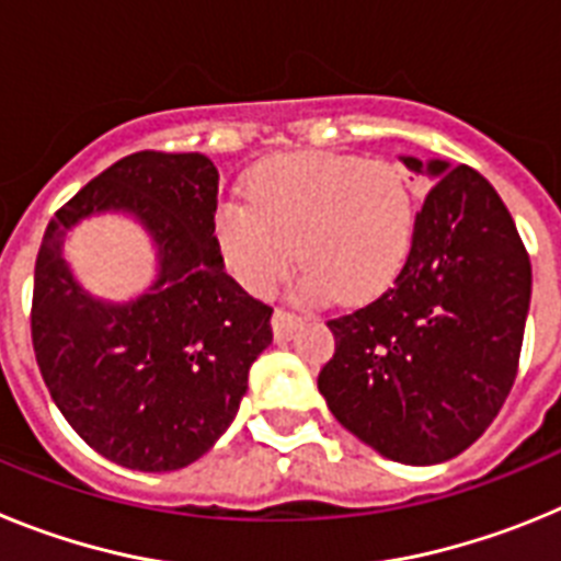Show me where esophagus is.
<instances>
[{
  "label": "esophagus",
  "instance_id": "34e87169",
  "mask_svg": "<svg viewBox=\"0 0 561 561\" xmlns=\"http://www.w3.org/2000/svg\"><path fill=\"white\" fill-rule=\"evenodd\" d=\"M297 323H300V317L286 309H275V314H272V331H275L277 340H289Z\"/></svg>",
  "mask_w": 561,
  "mask_h": 561
}]
</instances>
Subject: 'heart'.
Masks as SVG:
<instances>
[{
    "label": "heart",
    "mask_w": 561,
    "mask_h": 561,
    "mask_svg": "<svg viewBox=\"0 0 561 561\" xmlns=\"http://www.w3.org/2000/svg\"><path fill=\"white\" fill-rule=\"evenodd\" d=\"M247 205L216 213L227 270L252 295H270L295 261L300 295L365 300L401 270L413 244L415 193L393 162L300 151L255 165Z\"/></svg>",
    "instance_id": "obj_1"
}]
</instances>
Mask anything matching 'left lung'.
I'll return each mask as SVG.
<instances>
[{
	"label": "left lung",
	"mask_w": 561,
	"mask_h": 561,
	"mask_svg": "<svg viewBox=\"0 0 561 561\" xmlns=\"http://www.w3.org/2000/svg\"><path fill=\"white\" fill-rule=\"evenodd\" d=\"M399 160L435 182L415 213L410 255L374 304L329 320L336 351L317 388L362 444L433 466L472 447L512 390L531 261L478 171Z\"/></svg>",
	"instance_id": "1"
}]
</instances>
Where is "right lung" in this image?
<instances>
[{
	"label": "right lung",
	"mask_w": 561,
	"mask_h": 561,
	"mask_svg": "<svg viewBox=\"0 0 561 561\" xmlns=\"http://www.w3.org/2000/svg\"><path fill=\"white\" fill-rule=\"evenodd\" d=\"M219 171L205 153H128L47 225L33 280V348L69 427L106 460L173 472L227 433L272 309L225 272L216 241ZM121 211L152 238L158 275L114 305L77 284L66 232Z\"/></svg>",
	"instance_id": "1"
}]
</instances>
